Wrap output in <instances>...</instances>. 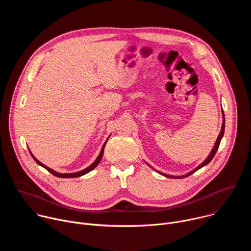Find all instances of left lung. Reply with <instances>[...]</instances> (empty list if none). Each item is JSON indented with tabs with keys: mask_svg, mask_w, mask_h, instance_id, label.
Listing matches in <instances>:
<instances>
[{
	"mask_svg": "<svg viewBox=\"0 0 251 251\" xmlns=\"http://www.w3.org/2000/svg\"><path fill=\"white\" fill-rule=\"evenodd\" d=\"M224 113V112H223ZM224 133H225V114H224V122H223V126H222V131H221V133H220V135H219V137H218V139H217V142H216V144H214V147H213V149H212V151L210 152V154L208 155V157L205 159V161L203 162V163H201L197 169H195L194 171H192L190 174H188V175H186V176H170V175H166V174H162V173H160L161 175H164V176H168V177H173V178H180V177H186V176H189L190 175H192V174H194L196 171H198L199 169H201V167H203V166H205L206 164H208L211 160H212V158L214 157V155H216V153H217V151H218V149H219V146H220V143H221V140H222V138H223V136H224Z\"/></svg>",
	"mask_w": 251,
	"mask_h": 251,
	"instance_id": "left-lung-1",
	"label": "left lung"
}]
</instances>
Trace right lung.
<instances>
[{"label": "right lung", "instance_id": "1", "mask_svg": "<svg viewBox=\"0 0 251 251\" xmlns=\"http://www.w3.org/2000/svg\"><path fill=\"white\" fill-rule=\"evenodd\" d=\"M105 144H106V142L104 143V145H103V147H102V149H101V152H100V154H99V156L97 157V159L88 167V168H86V169H84V170H82V171H80V172H76V173H74V174H59V173H56V172H54V171H52L51 169H50V168H48V167H46L44 164H42L40 161H38L37 159H35L32 155V158H33V160L37 162L39 165H41L42 167H44L45 169H47L50 174H52L53 176H58V177H77V176H83V175H85V174H87V173H89L90 171H92L98 164H99V162H100V160H101V158H102V156H103V152H104V147H105Z\"/></svg>", "mask_w": 251, "mask_h": 251}]
</instances>
